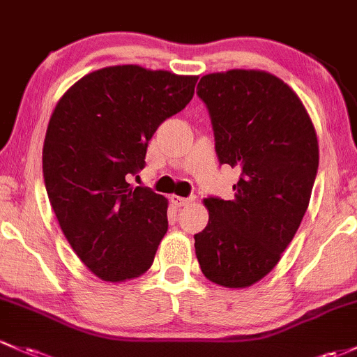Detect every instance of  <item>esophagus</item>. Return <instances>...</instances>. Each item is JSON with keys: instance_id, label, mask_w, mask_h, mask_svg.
<instances>
[{"instance_id": "esophagus-1", "label": "esophagus", "mask_w": 357, "mask_h": 357, "mask_svg": "<svg viewBox=\"0 0 357 357\" xmlns=\"http://www.w3.org/2000/svg\"><path fill=\"white\" fill-rule=\"evenodd\" d=\"M170 201L172 204L177 206V208H183V206L190 204V202L194 201V197H180V195H170Z\"/></svg>"}]
</instances>
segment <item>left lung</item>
Returning a JSON list of instances; mask_svg holds the SVG:
<instances>
[{
  "label": "left lung",
  "mask_w": 357,
  "mask_h": 357,
  "mask_svg": "<svg viewBox=\"0 0 357 357\" xmlns=\"http://www.w3.org/2000/svg\"><path fill=\"white\" fill-rule=\"evenodd\" d=\"M220 163L238 167L235 199L208 197L209 221L194 235L211 282L243 289L266 278L300 228L318 170L312 117L287 83L260 70L202 76Z\"/></svg>",
  "instance_id": "1"
}]
</instances>
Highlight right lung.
Returning a JSON list of instances; mask_svg holds the SVG:
<instances>
[{
    "label": "right lung",
    "instance_id": "add662e5",
    "mask_svg": "<svg viewBox=\"0 0 357 357\" xmlns=\"http://www.w3.org/2000/svg\"><path fill=\"white\" fill-rule=\"evenodd\" d=\"M197 76L137 64L91 71L64 91L49 121L42 172L75 254L102 281L151 267L168 229V199L128 182L148 141L194 97Z\"/></svg>",
    "mask_w": 357,
    "mask_h": 357
}]
</instances>
